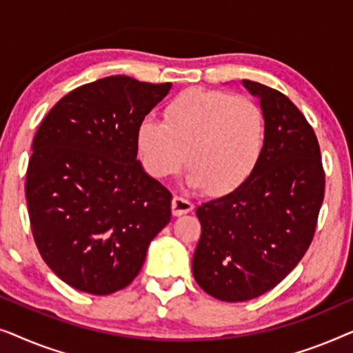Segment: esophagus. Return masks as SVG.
<instances>
[{"label":"esophagus","instance_id":"obj_1","mask_svg":"<svg viewBox=\"0 0 353 353\" xmlns=\"http://www.w3.org/2000/svg\"><path fill=\"white\" fill-rule=\"evenodd\" d=\"M192 209H194V204H192L191 201L185 199V197L175 196L172 199V212H173V215L180 216V215L190 214Z\"/></svg>","mask_w":353,"mask_h":353}]
</instances>
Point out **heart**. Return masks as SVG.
I'll return each mask as SVG.
<instances>
[{"label": "heart", "mask_w": 353, "mask_h": 353, "mask_svg": "<svg viewBox=\"0 0 353 353\" xmlns=\"http://www.w3.org/2000/svg\"><path fill=\"white\" fill-rule=\"evenodd\" d=\"M265 146V117L254 101L220 91H186L167 105L163 122L137 130L144 170L163 180L190 167L186 185L228 194L250 176Z\"/></svg>", "instance_id": "heart-1"}]
</instances>
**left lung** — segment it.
Instances as JSON below:
<instances>
[{"mask_svg": "<svg viewBox=\"0 0 353 353\" xmlns=\"http://www.w3.org/2000/svg\"><path fill=\"white\" fill-rule=\"evenodd\" d=\"M260 99L265 146L250 176L197 207L202 234L192 274L209 296L244 302L268 292L301 262L325 197L316 134L288 96L243 80Z\"/></svg>", "mask_w": 353, "mask_h": 353, "instance_id": "left-lung-1", "label": "left lung"}]
</instances>
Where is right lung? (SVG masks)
<instances>
[{"label": "right lung", "mask_w": 353, "mask_h": 353, "mask_svg": "<svg viewBox=\"0 0 353 353\" xmlns=\"http://www.w3.org/2000/svg\"><path fill=\"white\" fill-rule=\"evenodd\" d=\"M172 83L112 75L79 86L38 128L26 197L48 267L94 296L127 288L172 219V194L138 161L137 130Z\"/></svg>", "instance_id": "1"}]
</instances>
